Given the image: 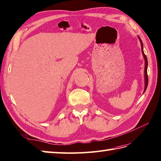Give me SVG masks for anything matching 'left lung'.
Wrapping results in <instances>:
<instances>
[{
	"label": "left lung",
	"mask_w": 161,
	"mask_h": 161,
	"mask_svg": "<svg viewBox=\"0 0 161 161\" xmlns=\"http://www.w3.org/2000/svg\"><path fill=\"white\" fill-rule=\"evenodd\" d=\"M140 40V42H141V51H142V53H143V57L145 58V90L144 91H146L147 87V84H148V76H147V57L146 55H145L144 52H143V43H142V41L140 39V38H139Z\"/></svg>",
	"instance_id": "8db88e82"
}]
</instances>
